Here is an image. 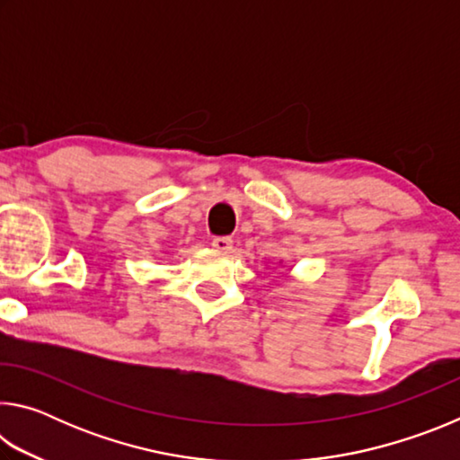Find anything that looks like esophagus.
<instances>
[{"instance_id":"1","label":"esophagus","mask_w":460,"mask_h":460,"mask_svg":"<svg viewBox=\"0 0 460 460\" xmlns=\"http://www.w3.org/2000/svg\"><path fill=\"white\" fill-rule=\"evenodd\" d=\"M213 247L219 249V252L227 253V252H231V247H233V239L229 235H217L213 239Z\"/></svg>"}]
</instances>
